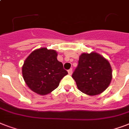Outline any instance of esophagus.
<instances>
[{
    "label": "esophagus",
    "instance_id": "esophagus-1",
    "mask_svg": "<svg viewBox=\"0 0 129 129\" xmlns=\"http://www.w3.org/2000/svg\"><path fill=\"white\" fill-rule=\"evenodd\" d=\"M68 74L69 75H72V69H70V70H69L68 71Z\"/></svg>",
    "mask_w": 129,
    "mask_h": 129
}]
</instances>
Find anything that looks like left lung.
<instances>
[{
	"label": "left lung",
	"instance_id": "1",
	"mask_svg": "<svg viewBox=\"0 0 129 129\" xmlns=\"http://www.w3.org/2000/svg\"><path fill=\"white\" fill-rule=\"evenodd\" d=\"M72 78L81 92L89 96L98 95L111 82L112 68L109 61L98 53H83Z\"/></svg>",
	"mask_w": 129,
	"mask_h": 129
}]
</instances>
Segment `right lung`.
I'll list each match as a JSON object with an SVG mask.
<instances>
[{"instance_id":"right-lung-1","label":"right lung","mask_w":129,"mask_h":129,"mask_svg":"<svg viewBox=\"0 0 129 129\" xmlns=\"http://www.w3.org/2000/svg\"><path fill=\"white\" fill-rule=\"evenodd\" d=\"M57 56V52L54 49L41 47L32 51L26 58L22 74L26 84L33 92L41 96L49 94L68 74Z\"/></svg>"}]
</instances>
